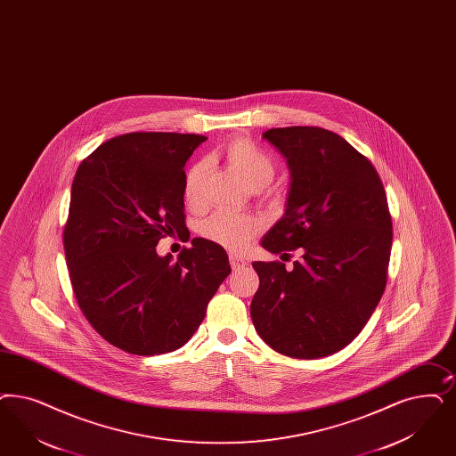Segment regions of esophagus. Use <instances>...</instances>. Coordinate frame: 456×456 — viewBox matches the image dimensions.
I'll use <instances>...</instances> for the list:
<instances>
[{
    "label": "esophagus",
    "mask_w": 456,
    "mask_h": 456,
    "mask_svg": "<svg viewBox=\"0 0 456 456\" xmlns=\"http://www.w3.org/2000/svg\"><path fill=\"white\" fill-rule=\"evenodd\" d=\"M229 263H231V267L237 271V269H240V267L246 266V261L242 259V257H239L236 254H231L229 256Z\"/></svg>",
    "instance_id": "esophagus-1"
}]
</instances>
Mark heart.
<instances>
[{
	"label": "heart",
	"instance_id": "heart-1",
	"mask_svg": "<svg viewBox=\"0 0 456 456\" xmlns=\"http://www.w3.org/2000/svg\"><path fill=\"white\" fill-rule=\"evenodd\" d=\"M224 157L234 168V172L244 180L252 190L267 187L274 176L276 167L273 158L259 146L246 140L237 138L225 144ZM207 176V163L197 161L190 167L183 180V202L187 207H199L202 202V187ZM259 229V224L251 217L219 212L210 216L202 224V234L210 240H216L229 249H244L252 234Z\"/></svg>",
	"mask_w": 456,
	"mask_h": 456
}]
</instances>
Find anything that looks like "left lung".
<instances>
[{
  "label": "left lung",
  "instance_id": "1",
  "mask_svg": "<svg viewBox=\"0 0 456 456\" xmlns=\"http://www.w3.org/2000/svg\"><path fill=\"white\" fill-rule=\"evenodd\" d=\"M286 159L284 214L261 239L273 254L301 249V261H256L254 329L295 359L327 357L365 327L386 288L393 222L376 168L337 133L314 126L267 129Z\"/></svg>",
  "mask_w": 456,
  "mask_h": 456
}]
</instances>
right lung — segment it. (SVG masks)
<instances>
[{
	"instance_id": "obj_1",
	"label": "right lung",
	"mask_w": 456,
	"mask_h": 456,
	"mask_svg": "<svg viewBox=\"0 0 456 456\" xmlns=\"http://www.w3.org/2000/svg\"><path fill=\"white\" fill-rule=\"evenodd\" d=\"M205 140L129 133L102 142L74 176L63 229L70 283L94 330L129 354L185 346L231 273L227 252L202 237L176 261L157 252L161 237L189 232L183 168Z\"/></svg>"
}]
</instances>
